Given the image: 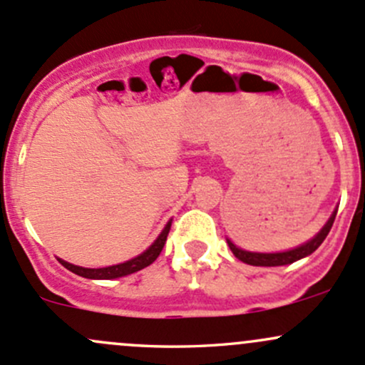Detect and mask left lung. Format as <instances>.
Masks as SVG:
<instances>
[{
    "instance_id": "1",
    "label": "left lung",
    "mask_w": 365,
    "mask_h": 365,
    "mask_svg": "<svg viewBox=\"0 0 365 365\" xmlns=\"http://www.w3.org/2000/svg\"><path fill=\"white\" fill-rule=\"evenodd\" d=\"M336 210L334 213L331 215V218L327 220V224L322 227V231L309 240L308 243L301 245V247L294 248V250H287V252H278V253H257V252H247V250H241L237 248L232 241L227 240L229 248L234 253L236 259H240L241 262L245 264H250V266H264V267H274V266H287V264H292L295 260L299 259H304V257L312 255V253L324 243V240L327 237L329 231H331L332 224H334V218H336Z\"/></svg>"
}]
</instances>
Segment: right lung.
Wrapping results in <instances>:
<instances>
[{"label": "right lung", "mask_w": 365, "mask_h": 365, "mask_svg": "<svg viewBox=\"0 0 365 365\" xmlns=\"http://www.w3.org/2000/svg\"><path fill=\"white\" fill-rule=\"evenodd\" d=\"M171 229V220L168 222L166 227L163 229V232L159 234L155 241L147 248L143 253H140L138 257H134L131 260H125V262L117 264V266H108V267H99V269H91V267H80L75 266V264L66 262V260L59 259V262L63 264L66 269H70L71 273L83 276V278H89V279H113V278H120V276H128L136 273V271L143 269V267L150 266L153 260L159 257V253L163 252L164 243L168 240V234H170Z\"/></svg>", "instance_id": "add662e5"}]
</instances>
